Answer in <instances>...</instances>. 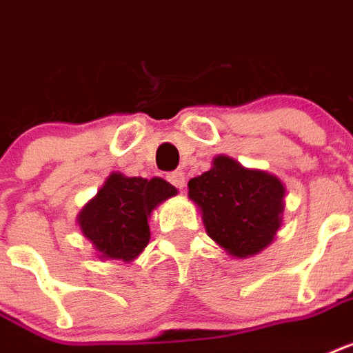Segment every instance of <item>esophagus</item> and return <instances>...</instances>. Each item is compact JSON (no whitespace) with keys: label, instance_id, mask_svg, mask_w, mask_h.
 Returning <instances> with one entry per match:
<instances>
[{"label":"esophagus","instance_id":"34e87169","mask_svg":"<svg viewBox=\"0 0 353 353\" xmlns=\"http://www.w3.org/2000/svg\"><path fill=\"white\" fill-rule=\"evenodd\" d=\"M167 179L172 183V185L176 186V188H179V190H183V188H185L186 179H185V174H183L181 170L170 172V174L167 176Z\"/></svg>","mask_w":353,"mask_h":353}]
</instances>
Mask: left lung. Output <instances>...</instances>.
Listing matches in <instances>:
<instances>
[{"label":"left lung","instance_id":"obj_1","mask_svg":"<svg viewBox=\"0 0 353 353\" xmlns=\"http://www.w3.org/2000/svg\"><path fill=\"white\" fill-rule=\"evenodd\" d=\"M188 197L201 212L208 237L239 259L265 250L283 221L279 177L245 168L228 156L214 157L210 170L188 181Z\"/></svg>","mask_w":353,"mask_h":353}]
</instances>
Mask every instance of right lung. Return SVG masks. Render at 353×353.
<instances>
[{
	"instance_id": "1",
	"label": "right lung",
	"mask_w": 353,
	"mask_h": 353,
	"mask_svg": "<svg viewBox=\"0 0 353 353\" xmlns=\"http://www.w3.org/2000/svg\"><path fill=\"white\" fill-rule=\"evenodd\" d=\"M176 194V186L161 177L143 179L114 172L97 196L83 206L77 225L99 259L130 263L148 245L152 210Z\"/></svg>"
}]
</instances>
